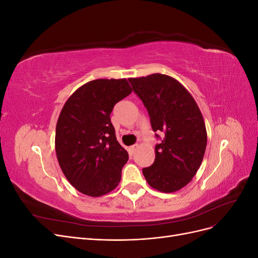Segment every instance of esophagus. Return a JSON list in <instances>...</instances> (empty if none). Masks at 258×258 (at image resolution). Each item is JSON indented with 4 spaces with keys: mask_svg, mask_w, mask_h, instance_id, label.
<instances>
[{
    "mask_svg": "<svg viewBox=\"0 0 258 258\" xmlns=\"http://www.w3.org/2000/svg\"><path fill=\"white\" fill-rule=\"evenodd\" d=\"M137 150H138V145H132V146L129 147V152H130L131 155H134Z\"/></svg>",
    "mask_w": 258,
    "mask_h": 258,
    "instance_id": "34e87169",
    "label": "esophagus"
}]
</instances>
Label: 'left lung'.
<instances>
[{
    "mask_svg": "<svg viewBox=\"0 0 258 258\" xmlns=\"http://www.w3.org/2000/svg\"><path fill=\"white\" fill-rule=\"evenodd\" d=\"M129 82L146 107L153 130L163 134L154 163L142 170L144 177L156 190L177 191L191 181L204 159V117L189 91L173 77L155 73Z\"/></svg>",
    "mask_w": 258,
    "mask_h": 258,
    "instance_id": "1",
    "label": "left lung"
}]
</instances>
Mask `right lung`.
<instances>
[{
    "label": "right lung",
    "instance_id": "add662e5",
    "mask_svg": "<svg viewBox=\"0 0 258 258\" xmlns=\"http://www.w3.org/2000/svg\"><path fill=\"white\" fill-rule=\"evenodd\" d=\"M132 92L126 79L95 80L67 100L57 121L54 148L62 172L76 190L101 197L119 184L128 153L118 143L111 113Z\"/></svg>",
    "mask_w": 258,
    "mask_h": 258
}]
</instances>
